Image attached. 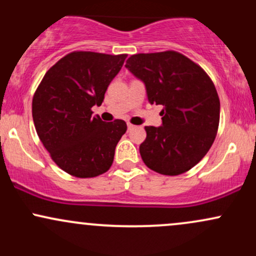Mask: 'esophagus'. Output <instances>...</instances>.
Listing matches in <instances>:
<instances>
[{
  "label": "esophagus",
  "instance_id": "esophagus-1",
  "mask_svg": "<svg viewBox=\"0 0 256 256\" xmlns=\"http://www.w3.org/2000/svg\"><path fill=\"white\" fill-rule=\"evenodd\" d=\"M134 125H132V124H128V131L134 130Z\"/></svg>",
  "mask_w": 256,
  "mask_h": 256
}]
</instances>
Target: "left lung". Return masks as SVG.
I'll list each match as a JSON object with an SVG mask.
<instances>
[{
  "instance_id": "obj_1",
  "label": "left lung",
  "mask_w": 256,
  "mask_h": 256,
  "mask_svg": "<svg viewBox=\"0 0 256 256\" xmlns=\"http://www.w3.org/2000/svg\"><path fill=\"white\" fill-rule=\"evenodd\" d=\"M125 67L143 82L148 101L162 106L161 126H146L142 160L161 174L189 171L207 154L218 131L220 102L213 82L177 52L132 55Z\"/></svg>"
}]
</instances>
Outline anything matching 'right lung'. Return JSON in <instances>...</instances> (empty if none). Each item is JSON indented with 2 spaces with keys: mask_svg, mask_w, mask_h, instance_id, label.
<instances>
[{
  "mask_svg": "<svg viewBox=\"0 0 256 256\" xmlns=\"http://www.w3.org/2000/svg\"><path fill=\"white\" fill-rule=\"evenodd\" d=\"M126 56L71 52L46 73L34 92L32 118L38 137L68 174L96 177L113 164L116 146L128 126L124 120L102 122L92 116L91 108L104 102Z\"/></svg>",
  "mask_w": 256,
  "mask_h": 256,
  "instance_id": "right-lung-1",
  "label": "right lung"
}]
</instances>
